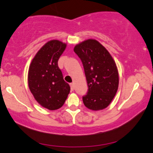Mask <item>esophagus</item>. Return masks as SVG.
<instances>
[{
  "label": "esophagus",
  "instance_id": "obj_1",
  "mask_svg": "<svg viewBox=\"0 0 153 153\" xmlns=\"http://www.w3.org/2000/svg\"><path fill=\"white\" fill-rule=\"evenodd\" d=\"M70 86H71V90H72V91L74 90V89H75L74 84H73V83H71V84H70Z\"/></svg>",
  "mask_w": 153,
  "mask_h": 153
}]
</instances>
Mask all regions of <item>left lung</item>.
Instances as JSON below:
<instances>
[{"instance_id": "obj_1", "label": "left lung", "mask_w": 153, "mask_h": 153, "mask_svg": "<svg viewBox=\"0 0 153 153\" xmlns=\"http://www.w3.org/2000/svg\"><path fill=\"white\" fill-rule=\"evenodd\" d=\"M74 52L82 61L88 91L82 97L87 108L101 111L107 108L117 93L119 74L108 51L94 39L75 46Z\"/></svg>"}]
</instances>
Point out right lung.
<instances>
[{
  "label": "right lung",
  "instance_id": "add662e5",
  "mask_svg": "<svg viewBox=\"0 0 153 153\" xmlns=\"http://www.w3.org/2000/svg\"><path fill=\"white\" fill-rule=\"evenodd\" d=\"M66 48L64 42L50 40L36 53L28 68L30 92L41 106L50 111L60 108L71 90L58 66L59 59Z\"/></svg>",
  "mask_w": 153,
  "mask_h": 153
}]
</instances>
